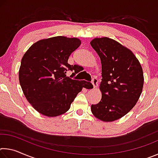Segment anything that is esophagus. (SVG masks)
Here are the masks:
<instances>
[{
  "label": "esophagus",
  "instance_id": "34e87169",
  "mask_svg": "<svg viewBox=\"0 0 158 158\" xmlns=\"http://www.w3.org/2000/svg\"><path fill=\"white\" fill-rule=\"evenodd\" d=\"M98 79L96 78V77H93V78L92 79V84H93V87H94V88L97 87L98 86Z\"/></svg>",
  "mask_w": 158,
  "mask_h": 158
}]
</instances>
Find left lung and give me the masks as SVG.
Returning <instances> with one entry per match:
<instances>
[{"instance_id": "left-lung-1", "label": "left lung", "mask_w": 158, "mask_h": 158, "mask_svg": "<svg viewBox=\"0 0 158 158\" xmlns=\"http://www.w3.org/2000/svg\"><path fill=\"white\" fill-rule=\"evenodd\" d=\"M100 58L102 81L100 102L91 105L98 119L111 122L132 109L142 92L143 74L139 62L127 48L108 37L90 42Z\"/></svg>"}]
</instances>
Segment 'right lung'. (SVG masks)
Instances as JSON below:
<instances>
[{
	"mask_svg": "<svg viewBox=\"0 0 158 158\" xmlns=\"http://www.w3.org/2000/svg\"><path fill=\"white\" fill-rule=\"evenodd\" d=\"M80 44L77 38L53 37L37 42L23 55L19 83L27 100L39 113L49 117L60 116L69 110L83 88L93 87L89 81L66 76L69 70L79 73L77 66L68 61Z\"/></svg>",
	"mask_w": 158,
	"mask_h": 158,
	"instance_id": "add662e5",
	"label": "right lung"
}]
</instances>
